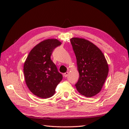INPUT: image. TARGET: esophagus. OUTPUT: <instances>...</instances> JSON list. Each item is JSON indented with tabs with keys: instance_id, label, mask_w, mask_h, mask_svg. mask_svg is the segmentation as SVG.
Masks as SVG:
<instances>
[{
	"instance_id": "1",
	"label": "esophagus",
	"mask_w": 129,
	"mask_h": 129,
	"mask_svg": "<svg viewBox=\"0 0 129 129\" xmlns=\"http://www.w3.org/2000/svg\"><path fill=\"white\" fill-rule=\"evenodd\" d=\"M68 74H69V73L68 72H66V73H64V77H67V76H68Z\"/></svg>"
}]
</instances>
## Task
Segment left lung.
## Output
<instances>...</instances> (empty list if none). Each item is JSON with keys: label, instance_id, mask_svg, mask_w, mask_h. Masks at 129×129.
I'll return each mask as SVG.
<instances>
[{"label": "left lung", "instance_id": "left-lung-1", "mask_svg": "<svg viewBox=\"0 0 129 129\" xmlns=\"http://www.w3.org/2000/svg\"><path fill=\"white\" fill-rule=\"evenodd\" d=\"M77 60L79 79L75 84L77 91L86 97H91L101 91L109 72L108 65L99 48L84 39L71 40Z\"/></svg>", "mask_w": 129, "mask_h": 129}]
</instances>
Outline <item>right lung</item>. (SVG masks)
Here are the masks:
<instances>
[{"instance_id": "add662e5", "label": "right lung", "mask_w": 129, "mask_h": 129, "mask_svg": "<svg viewBox=\"0 0 129 129\" xmlns=\"http://www.w3.org/2000/svg\"><path fill=\"white\" fill-rule=\"evenodd\" d=\"M61 44L57 39H47L38 44L29 52L24 64L26 84L39 97L48 99L55 93L62 79L56 65L51 59L53 50Z\"/></svg>"}]
</instances>
